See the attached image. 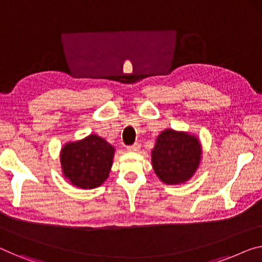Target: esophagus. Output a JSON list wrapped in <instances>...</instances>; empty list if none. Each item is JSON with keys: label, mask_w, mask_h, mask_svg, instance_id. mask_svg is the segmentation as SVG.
<instances>
[{"label": "esophagus", "mask_w": 262, "mask_h": 262, "mask_svg": "<svg viewBox=\"0 0 262 262\" xmlns=\"http://www.w3.org/2000/svg\"><path fill=\"white\" fill-rule=\"evenodd\" d=\"M140 148H141V144L138 143V142H135L134 144H132V146H128L127 149L129 150V151H138Z\"/></svg>", "instance_id": "esophagus-1"}]
</instances>
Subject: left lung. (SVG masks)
Masks as SVG:
<instances>
[{"instance_id":"1","label":"left lung","mask_w":262,"mask_h":262,"mask_svg":"<svg viewBox=\"0 0 262 262\" xmlns=\"http://www.w3.org/2000/svg\"><path fill=\"white\" fill-rule=\"evenodd\" d=\"M201 159V144L187 133L163 130L151 150V162L160 180L168 185L188 181L198 169Z\"/></svg>"}]
</instances>
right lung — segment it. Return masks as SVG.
I'll return each mask as SVG.
<instances>
[{
	"instance_id": "obj_1",
	"label": "right lung",
	"mask_w": 262,
	"mask_h": 262,
	"mask_svg": "<svg viewBox=\"0 0 262 262\" xmlns=\"http://www.w3.org/2000/svg\"><path fill=\"white\" fill-rule=\"evenodd\" d=\"M114 147L97 135H89L62 148L61 165L66 179L82 189L96 188L107 180Z\"/></svg>"
}]
</instances>
